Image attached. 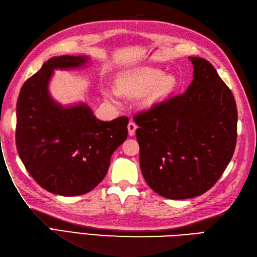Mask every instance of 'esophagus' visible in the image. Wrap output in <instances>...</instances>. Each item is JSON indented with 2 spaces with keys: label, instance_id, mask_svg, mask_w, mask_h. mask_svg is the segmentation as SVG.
<instances>
[{
  "label": "esophagus",
  "instance_id": "34e87169",
  "mask_svg": "<svg viewBox=\"0 0 257 257\" xmlns=\"http://www.w3.org/2000/svg\"><path fill=\"white\" fill-rule=\"evenodd\" d=\"M127 128H128V134H129V136L132 137V136H135L136 130H137L138 126L136 125V122L130 121V122L128 123V127H127Z\"/></svg>",
  "mask_w": 257,
  "mask_h": 257
}]
</instances>
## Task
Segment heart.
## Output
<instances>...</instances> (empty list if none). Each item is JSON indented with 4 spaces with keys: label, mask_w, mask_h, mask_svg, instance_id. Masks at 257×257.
I'll list each match as a JSON object with an SVG mask.
<instances>
[{
    "label": "heart",
    "mask_w": 257,
    "mask_h": 257,
    "mask_svg": "<svg viewBox=\"0 0 257 257\" xmlns=\"http://www.w3.org/2000/svg\"><path fill=\"white\" fill-rule=\"evenodd\" d=\"M177 80L170 73H164L160 69L144 68L137 71L122 73L117 79V88L103 89L106 100L119 105L122 95L141 96L145 94L144 104L152 106L169 96L176 87Z\"/></svg>",
    "instance_id": "heart-1"
}]
</instances>
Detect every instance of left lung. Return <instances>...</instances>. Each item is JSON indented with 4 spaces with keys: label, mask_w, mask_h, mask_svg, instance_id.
<instances>
[{
    "label": "left lung",
    "mask_w": 257,
    "mask_h": 257,
    "mask_svg": "<svg viewBox=\"0 0 257 257\" xmlns=\"http://www.w3.org/2000/svg\"><path fill=\"white\" fill-rule=\"evenodd\" d=\"M189 60L193 80L186 92L134 118L144 179L171 200L209 190L226 169L237 140V106L230 89L208 61Z\"/></svg>",
    "instance_id": "obj_1"
}]
</instances>
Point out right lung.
Listing matches in <instances>:
<instances>
[{
    "mask_svg": "<svg viewBox=\"0 0 257 257\" xmlns=\"http://www.w3.org/2000/svg\"><path fill=\"white\" fill-rule=\"evenodd\" d=\"M89 63L87 55L51 57L23 84L18 97V154L30 175L53 194L92 191L128 136L127 117L103 121L84 101L63 105L52 97L49 85L55 70L84 68Z\"/></svg>",
    "mask_w": 257,
    "mask_h": 257,
    "instance_id": "obj_1",
    "label": "right lung"
}]
</instances>
